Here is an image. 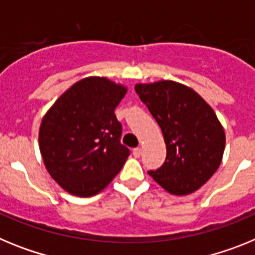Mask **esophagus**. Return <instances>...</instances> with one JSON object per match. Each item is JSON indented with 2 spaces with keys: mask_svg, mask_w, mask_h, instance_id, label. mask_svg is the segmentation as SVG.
I'll return each mask as SVG.
<instances>
[{
  "mask_svg": "<svg viewBox=\"0 0 255 255\" xmlns=\"http://www.w3.org/2000/svg\"><path fill=\"white\" fill-rule=\"evenodd\" d=\"M132 154H134V157L139 158L141 155V148H135V149L132 150Z\"/></svg>",
  "mask_w": 255,
  "mask_h": 255,
  "instance_id": "34e87169",
  "label": "esophagus"
}]
</instances>
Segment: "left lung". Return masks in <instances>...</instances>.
<instances>
[{
  "instance_id": "left-lung-1",
  "label": "left lung",
  "mask_w": 255,
  "mask_h": 255,
  "mask_svg": "<svg viewBox=\"0 0 255 255\" xmlns=\"http://www.w3.org/2000/svg\"><path fill=\"white\" fill-rule=\"evenodd\" d=\"M163 134L166 159L149 171L170 194L188 195L203 186L220 167L226 135L211 106L191 88L172 80L136 84Z\"/></svg>"
}]
</instances>
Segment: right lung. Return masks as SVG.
<instances>
[{
  "label": "right lung",
  "mask_w": 255,
  "mask_h": 255,
  "mask_svg": "<svg viewBox=\"0 0 255 255\" xmlns=\"http://www.w3.org/2000/svg\"><path fill=\"white\" fill-rule=\"evenodd\" d=\"M128 88L101 76L76 82L42 119L39 149L61 188L76 197L102 191L120 172L130 150L120 143L115 108Z\"/></svg>",
  "instance_id": "right-lung-1"
}]
</instances>
